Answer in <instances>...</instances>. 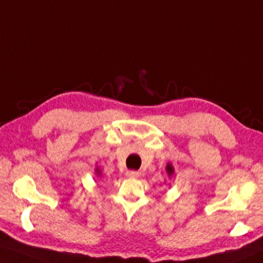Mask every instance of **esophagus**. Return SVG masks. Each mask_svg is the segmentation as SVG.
Masks as SVG:
<instances>
[{"label": "esophagus", "mask_w": 263, "mask_h": 263, "mask_svg": "<svg viewBox=\"0 0 263 263\" xmlns=\"http://www.w3.org/2000/svg\"><path fill=\"white\" fill-rule=\"evenodd\" d=\"M139 174H140V173L137 172V171H127L126 172V176L128 178H138Z\"/></svg>", "instance_id": "esophagus-1"}]
</instances>
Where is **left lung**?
<instances>
[{"label":"left lung","mask_w":263,"mask_h":263,"mask_svg":"<svg viewBox=\"0 0 263 263\" xmlns=\"http://www.w3.org/2000/svg\"><path fill=\"white\" fill-rule=\"evenodd\" d=\"M166 172L168 173V176H171V174L173 173V167H172L171 164H167V165H166Z\"/></svg>","instance_id":"left-lung-1"}]
</instances>
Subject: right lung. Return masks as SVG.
<instances>
[{"label":"right lung","instance_id":"add662e5","mask_svg":"<svg viewBox=\"0 0 263 263\" xmlns=\"http://www.w3.org/2000/svg\"><path fill=\"white\" fill-rule=\"evenodd\" d=\"M97 172H98V173H99V171H97Z\"/></svg>","mask_w":263,"mask_h":263}]
</instances>
